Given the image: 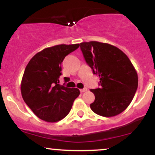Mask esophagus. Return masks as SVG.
I'll use <instances>...</instances> for the list:
<instances>
[{"mask_svg":"<svg viewBox=\"0 0 155 155\" xmlns=\"http://www.w3.org/2000/svg\"><path fill=\"white\" fill-rule=\"evenodd\" d=\"M87 90V89L86 87H84V88H83V89H81V90H80V92H86Z\"/></svg>","mask_w":155,"mask_h":155,"instance_id":"obj_1","label":"esophagus"}]
</instances>
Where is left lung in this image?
<instances>
[{
  "label": "left lung",
  "instance_id": "1",
  "mask_svg": "<svg viewBox=\"0 0 155 155\" xmlns=\"http://www.w3.org/2000/svg\"><path fill=\"white\" fill-rule=\"evenodd\" d=\"M80 48L93 74L100 77V88L90 90L95 96L90 104L92 111L106 117L120 114L130 104L138 88V74L132 63L111 44L82 42Z\"/></svg>",
  "mask_w": 155,
  "mask_h": 155
}]
</instances>
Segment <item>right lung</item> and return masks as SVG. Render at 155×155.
Returning a JSON list of instances; mask_svg holds the SVG:
<instances>
[{
  "label": "right lung",
  "instance_id": "1",
  "mask_svg": "<svg viewBox=\"0 0 155 155\" xmlns=\"http://www.w3.org/2000/svg\"><path fill=\"white\" fill-rule=\"evenodd\" d=\"M79 47L60 44L35 54L25 68L21 82V93L25 104L41 120L56 122L68 114L79 95L77 88L60 84L61 63Z\"/></svg>",
  "mask_w": 155,
  "mask_h": 155
}]
</instances>
